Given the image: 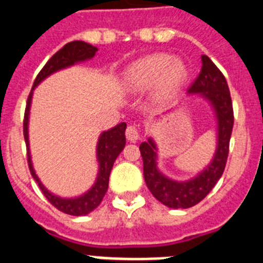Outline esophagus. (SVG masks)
Returning a JSON list of instances; mask_svg holds the SVG:
<instances>
[{
	"mask_svg": "<svg viewBox=\"0 0 263 263\" xmlns=\"http://www.w3.org/2000/svg\"><path fill=\"white\" fill-rule=\"evenodd\" d=\"M126 138L130 142H136L139 139V129L137 125H129L126 129Z\"/></svg>",
	"mask_w": 263,
	"mask_h": 263,
	"instance_id": "obj_1",
	"label": "esophagus"
}]
</instances>
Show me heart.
I'll use <instances>...</instances> for the list:
<instances>
[{
    "instance_id": "1",
    "label": "heart",
    "mask_w": 263,
    "mask_h": 263,
    "mask_svg": "<svg viewBox=\"0 0 263 263\" xmlns=\"http://www.w3.org/2000/svg\"><path fill=\"white\" fill-rule=\"evenodd\" d=\"M188 75L184 63L167 53H153L139 59L126 72V83L134 89H148L155 85V93L166 99L182 87Z\"/></svg>"
}]
</instances>
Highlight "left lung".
I'll use <instances>...</instances> for the list:
<instances>
[{"mask_svg":"<svg viewBox=\"0 0 263 263\" xmlns=\"http://www.w3.org/2000/svg\"><path fill=\"white\" fill-rule=\"evenodd\" d=\"M201 71L188 88V93L199 95L212 105L217 120V147L213 159L205 170L187 182L167 178L157 167V145L153 138L139 145L143 159V176L147 188L157 200L170 208H191L200 203L221 178L227 164L229 142L233 129V105L227 80L215 63L201 57Z\"/></svg>","mask_w":263,"mask_h":263,"instance_id":"obj_1","label":"left lung"}]
</instances>
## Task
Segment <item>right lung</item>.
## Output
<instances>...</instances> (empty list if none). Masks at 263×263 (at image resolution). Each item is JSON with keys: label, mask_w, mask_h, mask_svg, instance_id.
Segmentation results:
<instances>
[{"label": "right lung", "mask_w": 263, "mask_h": 263, "mask_svg": "<svg viewBox=\"0 0 263 263\" xmlns=\"http://www.w3.org/2000/svg\"><path fill=\"white\" fill-rule=\"evenodd\" d=\"M97 48L95 46L85 43L83 41H73L69 42L67 45L63 46L50 60L45 64V67L41 69V72L36 76L32 89L27 97V105L25 110V118H23V136H25V142L27 146V163H29L30 173L32 178L35 179L39 188L42 190L43 195L47 197V200L52 204L55 208H58L62 212L72 216H83L88 215L89 212L97 208L101 203L103 197L105 196L108 191L109 184V175H110L111 167L115 163L116 158L120 155V153L124 150L126 138H125V130H126V124L121 122L113 129H109L108 132H103L97 142V160H99V174H97L96 183L89 191L85 192L79 197H71V199H64V197L57 196L51 194L45 185L42 184L38 175L34 171V167L31 163V155H30L29 147V115H30V105H31L32 90L42 80H45L47 76H50L53 72L59 69L67 68L69 66H73L75 63L84 62V60L92 59L96 53Z\"/></svg>", "instance_id": "right-lung-1"}]
</instances>
